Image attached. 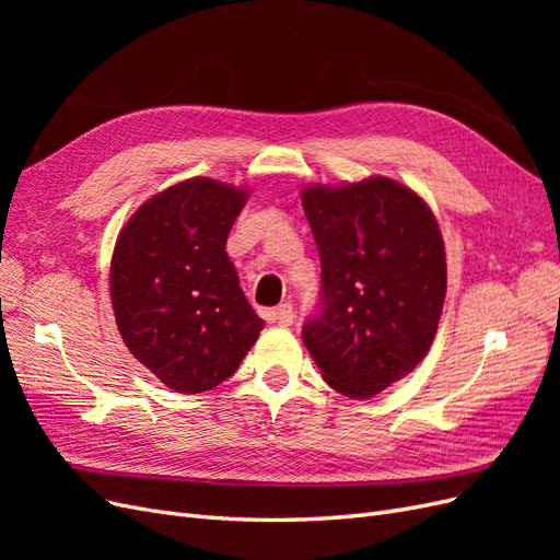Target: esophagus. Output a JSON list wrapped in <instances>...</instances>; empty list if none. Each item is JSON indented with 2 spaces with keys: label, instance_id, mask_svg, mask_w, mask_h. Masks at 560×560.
I'll return each instance as SVG.
<instances>
[{
  "label": "esophagus",
  "instance_id": "obj_1",
  "mask_svg": "<svg viewBox=\"0 0 560 560\" xmlns=\"http://www.w3.org/2000/svg\"><path fill=\"white\" fill-rule=\"evenodd\" d=\"M268 319H270V322H278L280 327H290L292 322H294V308H292V303H280V306H278L276 311L268 313Z\"/></svg>",
  "mask_w": 560,
  "mask_h": 560
}]
</instances>
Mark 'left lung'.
I'll use <instances>...</instances> for the list:
<instances>
[{
    "label": "left lung",
    "mask_w": 560,
    "mask_h": 560,
    "mask_svg": "<svg viewBox=\"0 0 560 560\" xmlns=\"http://www.w3.org/2000/svg\"><path fill=\"white\" fill-rule=\"evenodd\" d=\"M322 261L319 311L303 343L336 393L369 399L425 358L446 296L432 210L387 177L301 194Z\"/></svg>",
    "instance_id": "left-lung-1"
}]
</instances>
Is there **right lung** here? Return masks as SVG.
Listing matches in <instances>:
<instances>
[{
	"instance_id": "add662e5",
	"label": "right lung",
	"mask_w": 560,
	"mask_h": 560,
	"mask_svg": "<svg viewBox=\"0 0 560 560\" xmlns=\"http://www.w3.org/2000/svg\"><path fill=\"white\" fill-rule=\"evenodd\" d=\"M245 189L196 177L149 198L118 233L109 268L124 343L163 385L198 395L235 374L259 338L226 254Z\"/></svg>"
}]
</instances>
